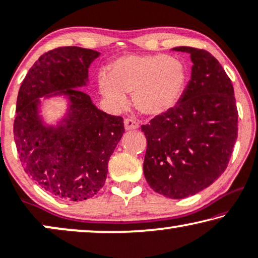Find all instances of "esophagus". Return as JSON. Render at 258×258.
Returning <instances> with one entry per match:
<instances>
[{
  "label": "esophagus",
  "instance_id": "esophagus-1",
  "mask_svg": "<svg viewBox=\"0 0 258 258\" xmlns=\"http://www.w3.org/2000/svg\"><path fill=\"white\" fill-rule=\"evenodd\" d=\"M123 125H125L126 131H132V130H137L139 127V123L133 119H125Z\"/></svg>",
  "mask_w": 258,
  "mask_h": 258
}]
</instances>
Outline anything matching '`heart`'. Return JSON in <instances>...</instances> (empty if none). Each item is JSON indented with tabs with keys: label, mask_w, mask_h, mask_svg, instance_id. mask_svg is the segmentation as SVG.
<instances>
[{
	"label": "heart",
	"mask_w": 258,
	"mask_h": 258,
	"mask_svg": "<svg viewBox=\"0 0 258 258\" xmlns=\"http://www.w3.org/2000/svg\"><path fill=\"white\" fill-rule=\"evenodd\" d=\"M186 84V66L165 54L120 56L99 75V89L112 106L123 108L126 94H133L135 107L153 118L176 107Z\"/></svg>",
	"instance_id": "obj_1"
}]
</instances>
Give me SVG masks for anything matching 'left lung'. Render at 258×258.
<instances>
[{"mask_svg": "<svg viewBox=\"0 0 258 258\" xmlns=\"http://www.w3.org/2000/svg\"><path fill=\"white\" fill-rule=\"evenodd\" d=\"M172 50L190 54L191 79L176 107L142 126L147 140L144 174L152 190L181 199L210 186L225 171L238 112L231 80L215 56L192 47Z\"/></svg>", "mask_w": 258, "mask_h": 258, "instance_id": "1", "label": "left lung"}]
</instances>
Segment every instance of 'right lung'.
Masks as SVG:
<instances>
[{
  "label": "right lung",
  "instance_id": "1",
  "mask_svg": "<svg viewBox=\"0 0 258 258\" xmlns=\"http://www.w3.org/2000/svg\"><path fill=\"white\" fill-rule=\"evenodd\" d=\"M100 55L81 47H60L41 55L26 75L14 121L20 160L32 180L63 201L92 198L104 186L109 157L125 132L121 116L102 112L78 89ZM63 96L68 111L51 125L44 121L40 97Z\"/></svg>",
  "mask_w": 258,
  "mask_h": 258
}]
</instances>
